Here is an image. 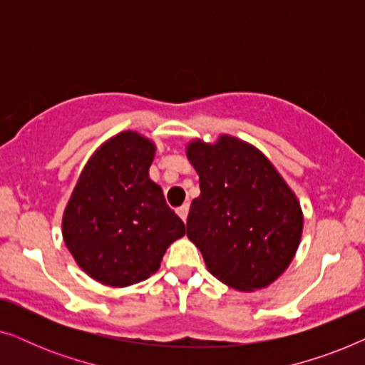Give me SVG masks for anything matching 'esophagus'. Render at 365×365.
Returning <instances> with one entry per match:
<instances>
[{"mask_svg": "<svg viewBox=\"0 0 365 365\" xmlns=\"http://www.w3.org/2000/svg\"><path fill=\"white\" fill-rule=\"evenodd\" d=\"M178 214H179V217H181L184 222H186L187 214H189V204H182L181 207H178Z\"/></svg>", "mask_w": 365, "mask_h": 365, "instance_id": "1", "label": "esophagus"}]
</instances>
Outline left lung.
Here are the masks:
<instances>
[{
	"label": "left lung",
	"mask_w": 365,
	"mask_h": 365,
	"mask_svg": "<svg viewBox=\"0 0 365 365\" xmlns=\"http://www.w3.org/2000/svg\"><path fill=\"white\" fill-rule=\"evenodd\" d=\"M186 156L201 187L189 209L187 237L207 271L236 291L267 287L301 242L304 216L296 194L266 154L229 134L214 143L192 139Z\"/></svg>",
	"instance_id": "1"
}]
</instances>
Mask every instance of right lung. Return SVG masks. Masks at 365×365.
<instances>
[{
	"label": "right lung",
	"mask_w": 365,
	"mask_h": 365,
	"mask_svg": "<svg viewBox=\"0 0 365 365\" xmlns=\"http://www.w3.org/2000/svg\"><path fill=\"white\" fill-rule=\"evenodd\" d=\"M156 144L121 131L91 154L63 212V239L89 277L109 287L146 281L186 226L149 178Z\"/></svg>",
	"instance_id": "right-lung-1"
}]
</instances>
